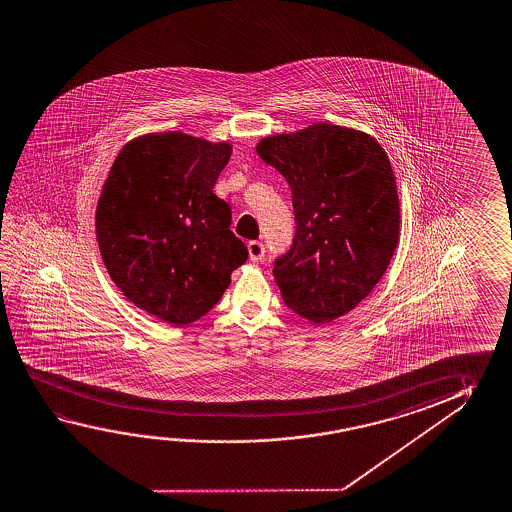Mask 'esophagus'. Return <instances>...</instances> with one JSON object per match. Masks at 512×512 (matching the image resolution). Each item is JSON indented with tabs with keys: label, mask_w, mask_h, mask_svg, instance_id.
Returning <instances> with one entry per match:
<instances>
[{
	"label": "esophagus",
	"mask_w": 512,
	"mask_h": 512,
	"mask_svg": "<svg viewBox=\"0 0 512 512\" xmlns=\"http://www.w3.org/2000/svg\"><path fill=\"white\" fill-rule=\"evenodd\" d=\"M264 252H266V248H264V244L259 243V241H250V243H248V253H250V259H252L253 262L262 260Z\"/></svg>",
	"instance_id": "34e87169"
}]
</instances>
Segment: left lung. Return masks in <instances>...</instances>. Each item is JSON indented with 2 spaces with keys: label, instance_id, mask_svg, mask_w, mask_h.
Returning <instances> with one entry per match:
<instances>
[{
  "label": "left lung",
  "instance_id": "left-lung-1",
  "mask_svg": "<svg viewBox=\"0 0 512 512\" xmlns=\"http://www.w3.org/2000/svg\"><path fill=\"white\" fill-rule=\"evenodd\" d=\"M257 153L293 193V244L273 268L285 305L312 323L344 316L373 291L398 244L386 151L364 132L316 123L264 137Z\"/></svg>",
  "mask_w": 512,
  "mask_h": 512
}]
</instances>
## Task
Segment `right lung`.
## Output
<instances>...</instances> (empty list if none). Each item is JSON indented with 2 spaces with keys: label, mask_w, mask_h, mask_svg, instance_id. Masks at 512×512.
Listing matches in <instances>:
<instances>
[{
  "label": "right lung",
  "mask_w": 512,
  "mask_h": 512,
  "mask_svg": "<svg viewBox=\"0 0 512 512\" xmlns=\"http://www.w3.org/2000/svg\"><path fill=\"white\" fill-rule=\"evenodd\" d=\"M228 143L168 132L126 143L96 207L101 259L139 309L182 327L202 318L248 250L230 230L232 210L212 193Z\"/></svg>",
  "instance_id": "1"
}]
</instances>
